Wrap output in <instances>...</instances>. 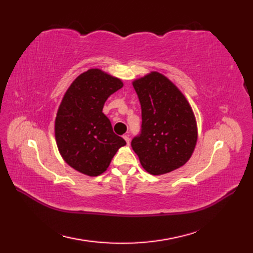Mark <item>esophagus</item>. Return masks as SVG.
<instances>
[{
  "label": "esophagus",
  "instance_id": "1",
  "mask_svg": "<svg viewBox=\"0 0 253 253\" xmlns=\"http://www.w3.org/2000/svg\"><path fill=\"white\" fill-rule=\"evenodd\" d=\"M124 138H125V140L126 141V143H127V144H129V141H131V140H129V137H128L127 135H125V136H124Z\"/></svg>",
  "mask_w": 253,
  "mask_h": 253
}]
</instances>
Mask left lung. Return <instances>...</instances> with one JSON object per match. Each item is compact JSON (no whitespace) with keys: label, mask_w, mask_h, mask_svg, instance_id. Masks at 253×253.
Instances as JSON below:
<instances>
[{"label":"left lung","mask_w":253,"mask_h":253,"mask_svg":"<svg viewBox=\"0 0 253 253\" xmlns=\"http://www.w3.org/2000/svg\"><path fill=\"white\" fill-rule=\"evenodd\" d=\"M141 105V131L131 145L143 169L162 175L190 159L197 141V126L186 97L164 75L152 72L133 82Z\"/></svg>","instance_id":"1"}]
</instances>
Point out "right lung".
<instances>
[{
    "mask_svg": "<svg viewBox=\"0 0 253 253\" xmlns=\"http://www.w3.org/2000/svg\"><path fill=\"white\" fill-rule=\"evenodd\" d=\"M122 86L120 79L91 68L75 79L59 106L55 121L59 152L82 174H102L118 149L126 144L102 113L106 99Z\"/></svg>",
    "mask_w": 253,
    "mask_h": 253,
    "instance_id": "1",
    "label": "right lung"
}]
</instances>
